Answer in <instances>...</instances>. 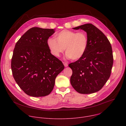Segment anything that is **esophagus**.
<instances>
[{
    "instance_id": "1",
    "label": "esophagus",
    "mask_w": 126,
    "mask_h": 126,
    "mask_svg": "<svg viewBox=\"0 0 126 126\" xmlns=\"http://www.w3.org/2000/svg\"><path fill=\"white\" fill-rule=\"evenodd\" d=\"M63 64H64V65L65 67H67V66H68V63H67V62H63Z\"/></svg>"
}]
</instances>
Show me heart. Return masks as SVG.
<instances>
[{
	"label": "heart",
	"mask_w": 126,
	"mask_h": 126,
	"mask_svg": "<svg viewBox=\"0 0 126 126\" xmlns=\"http://www.w3.org/2000/svg\"><path fill=\"white\" fill-rule=\"evenodd\" d=\"M56 39L50 38L47 45L52 55L59 57L65 50L66 57L78 60L85 54L88 45V36L85 31L63 30L55 35Z\"/></svg>",
	"instance_id": "obj_1"
}]
</instances>
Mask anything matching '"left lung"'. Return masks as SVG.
Wrapping results in <instances>:
<instances>
[{
    "label": "left lung",
    "mask_w": 126,
    "mask_h": 126,
    "mask_svg": "<svg viewBox=\"0 0 126 126\" xmlns=\"http://www.w3.org/2000/svg\"><path fill=\"white\" fill-rule=\"evenodd\" d=\"M73 29L87 32L88 45L84 56L68 65L72 70L71 84L80 94L95 93L103 87L111 75L113 64L111 43L105 35L92 24Z\"/></svg>",
    "instance_id": "8db88e82"
}]
</instances>
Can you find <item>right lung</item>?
Masks as SVG:
<instances>
[{"mask_svg":"<svg viewBox=\"0 0 126 126\" xmlns=\"http://www.w3.org/2000/svg\"><path fill=\"white\" fill-rule=\"evenodd\" d=\"M53 29L32 27L15 46L11 67L16 82L27 95L34 97L48 95L57 76L64 69L62 61L51 54L47 40Z\"/></svg>","mask_w":126,"mask_h":126,"instance_id":"right-lung-1","label":"right lung"}]
</instances>
